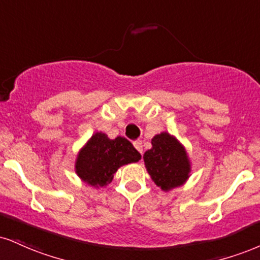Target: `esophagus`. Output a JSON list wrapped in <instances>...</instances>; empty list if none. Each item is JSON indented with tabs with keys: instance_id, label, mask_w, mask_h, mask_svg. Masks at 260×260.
<instances>
[{
	"instance_id": "obj_1",
	"label": "esophagus",
	"mask_w": 260,
	"mask_h": 260,
	"mask_svg": "<svg viewBox=\"0 0 260 260\" xmlns=\"http://www.w3.org/2000/svg\"><path fill=\"white\" fill-rule=\"evenodd\" d=\"M133 145H134V148L138 150L140 154H143V145H142V142H140V140H136V142L133 143Z\"/></svg>"
}]
</instances>
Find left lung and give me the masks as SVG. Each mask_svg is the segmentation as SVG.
<instances>
[{
  "label": "left lung",
  "mask_w": 260,
  "mask_h": 260,
  "mask_svg": "<svg viewBox=\"0 0 260 260\" xmlns=\"http://www.w3.org/2000/svg\"><path fill=\"white\" fill-rule=\"evenodd\" d=\"M151 145L143 158L152 181L164 191L183 185L191 172L190 158L183 144L172 134L162 132L151 139Z\"/></svg>",
  "instance_id": "obj_1"
}]
</instances>
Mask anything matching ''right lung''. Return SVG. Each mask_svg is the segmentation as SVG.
<instances>
[{"instance_id": "obj_1", "label": "right lung", "mask_w": 260, "mask_h": 260, "mask_svg": "<svg viewBox=\"0 0 260 260\" xmlns=\"http://www.w3.org/2000/svg\"><path fill=\"white\" fill-rule=\"evenodd\" d=\"M142 155L124 137L110 139L96 132L81 148L75 162V172L84 183L93 187L109 185L121 166L138 162Z\"/></svg>"}]
</instances>
